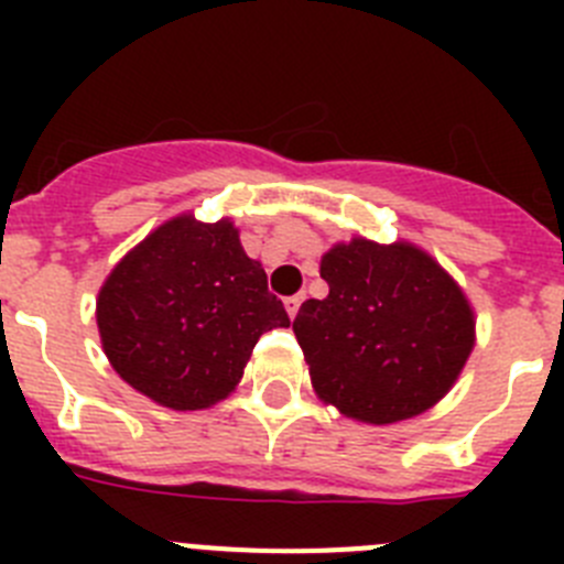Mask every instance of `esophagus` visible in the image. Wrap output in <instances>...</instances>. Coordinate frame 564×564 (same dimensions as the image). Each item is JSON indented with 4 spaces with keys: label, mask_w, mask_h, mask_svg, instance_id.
Segmentation results:
<instances>
[{
    "label": "esophagus",
    "mask_w": 564,
    "mask_h": 564,
    "mask_svg": "<svg viewBox=\"0 0 564 564\" xmlns=\"http://www.w3.org/2000/svg\"><path fill=\"white\" fill-rule=\"evenodd\" d=\"M302 299H305V296H302V293H296V296H288L285 299V311H288V316H296V313H299V307H302Z\"/></svg>",
    "instance_id": "esophagus-1"
}]
</instances>
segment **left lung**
Here are the masks:
<instances>
[{"label": "left lung", "instance_id": "left-lung-1", "mask_svg": "<svg viewBox=\"0 0 564 564\" xmlns=\"http://www.w3.org/2000/svg\"><path fill=\"white\" fill-rule=\"evenodd\" d=\"M330 293L307 299L293 333L316 395L361 423L435 406L475 347V311L455 279L410 242H338L318 268Z\"/></svg>", "mask_w": 564, "mask_h": 564}]
</instances>
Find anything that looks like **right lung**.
I'll list each match as a JSON object with an SVG mask.
<instances>
[{"mask_svg":"<svg viewBox=\"0 0 564 564\" xmlns=\"http://www.w3.org/2000/svg\"><path fill=\"white\" fill-rule=\"evenodd\" d=\"M96 318L115 372L181 412L223 401L259 336L291 325L234 223L192 214L154 228L112 268Z\"/></svg>","mask_w":564,"mask_h":564,"instance_id":"right-lung-1","label":"right lung"}]
</instances>
